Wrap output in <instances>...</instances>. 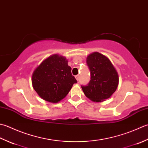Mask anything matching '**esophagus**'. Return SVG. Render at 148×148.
<instances>
[{
	"label": "esophagus",
	"instance_id": "1",
	"mask_svg": "<svg viewBox=\"0 0 148 148\" xmlns=\"http://www.w3.org/2000/svg\"><path fill=\"white\" fill-rule=\"evenodd\" d=\"M75 78H76L77 81H78V80H79V75H76V76H75Z\"/></svg>",
	"mask_w": 148,
	"mask_h": 148
}]
</instances>
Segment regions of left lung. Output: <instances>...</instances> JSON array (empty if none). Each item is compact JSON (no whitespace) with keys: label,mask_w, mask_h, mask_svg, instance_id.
Segmentation results:
<instances>
[{"label":"left lung","mask_w":148,"mask_h":148,"mask_svg":"<svg viewBox=\"0 0 148 148\" xmlns=\"http://www.w3.org/2000/svg\"><path fill=\"white\" fill-rule=\"evenodd\" d=\"M86 62L91 80L86 86H81L86 97L96 102L109 98L116 91L119 82L114 66L107 57L98 52L87 56Z\"/></svg>","instance_id":"8db88e82"}]
</instances>
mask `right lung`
<instances>
[{"mask_svg":"<svg viewBox=\"0 0 148 148\" xmlns=\"http://www.w3.org/2000/svg\"><path fill=\"white\" fill-rule=\"evenodd\" d=\"M71 70L65 57L59 55L50 56L42 62L33 73V88L45 100L57 103L77 82Z\"/></svg>","mask_w":148,"mask_h":148,"instance_id":"obj_1","label":"right lung"}]
</instances>
